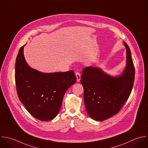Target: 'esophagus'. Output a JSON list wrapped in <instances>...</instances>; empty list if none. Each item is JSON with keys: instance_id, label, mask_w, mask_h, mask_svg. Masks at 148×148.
<instances>
[{"instance_id": "1", "label": "esophagus", "mask_w": 148, "mask_h": 148, "mask_svg": "<svg viewBox=\"0 0 148 148\" xmlns=\"http://www.w3.org/2000/svg\"><path fill=\"white\" fill-rule=\"evenodd\" d=\"M75 75H76V77H77V81L79 82L80 81V79H81L80 73L79 72H77L76 74H75Z\"/></svg>"}]
</instances>
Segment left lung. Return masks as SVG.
Instances as JSON below:
<instances>
[{
    "mask_svg": "<svg viewBox=\"0 0 148 148\" xmlns=\"http://www.w3.org/2000/svg\"><path fill=\"white\" fill-rule=\"evenodd\" d=\"M127 52V66L122 75L112 77L96 67L82 70L81 82L84 87L86 110L92 119L103 121L119 112L132 92L135 67L129 45L124 42Z\"/></svg>",
    "mask_w": 148,
    "mask_h": 148,
    "instance_id": "8db88e82",
    "label": "left lung"
}]
</instances>
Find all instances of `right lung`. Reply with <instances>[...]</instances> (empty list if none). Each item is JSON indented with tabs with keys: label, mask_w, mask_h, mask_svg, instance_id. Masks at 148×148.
Segmentation results:
<instances>
[{
	"label": "right lung",
	"mask_w": 148,
	"mask_h": 148,
	"mask_svg": "<svg viewBox=\"0 0 148 148\" xmlns=\"http://www.w3.org/2000/svg\"><path fill=\"white\" fill-rule=\"evenodd\" d=\"M22 46L16 58L15 80L17 95L27 111L35 118L48 121L61 108L63 96L77 78L73 70L42 73L26 63Z\"/></svg>",
	"instance_id": "1"
}]
</instances>
